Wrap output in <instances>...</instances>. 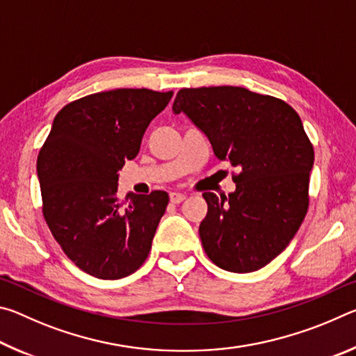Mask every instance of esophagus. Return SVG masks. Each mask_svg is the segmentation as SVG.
I'll list each match as a JSON object with an SVG mask.
<instances>
[{
    "instance_id": "esophagus-1",
    "label": "esophagus",
    "mask_w": 356,
    "mask_h": 356,
    "mask_svg": "<svg viewBox=\"0 0 356 356\" xmlns=\"http://www.w3.org/2000/svg\"><path fill=\"white\" fill-rule=\"evenodd\" d=\"M184 200H185V195H182V193H177V191L170 193V201L172 204H180Z\"/></svg>"
}]
</instances>
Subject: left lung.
Masks as SVG:
<instances>
[{"instance_id":"8db88e82","label":"left lung","mask_w":356,"mask_h":356,"mask_svg":"<svg viewBox=\"0 0 356 356\" xmlns=\"http://www.w3.org/2000/svg\"><path fill=\"white\" fill-rule=\"evenodd\" d=\"M174 114L184 113L231 161L236 191H206L200 225L206 254L220 268L250 273L291 243L308 212L314 149L292 106L238 86L180 89Z\"/></svg>"}]
</instances>
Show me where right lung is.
<instances>
[{
    "mask_svg": "<svg viewBox=\"0 0 356 356\" xmlns=\"http://www.w3.org/2000/svg\"><path fill=\"white\" fill-rule=\"evenodd\" d=\"M170 92L113 89L65 105L38 156L48 227L72 262L99 280L141 267L163 216L166 191L118 200L119 170L140 152L150 120Z\"/></svg>",
    "mask_w": 356,
    "mask_h": 356,
    "instance_id": "obj_1",
    "label": "right lung"
}]
</instances>
